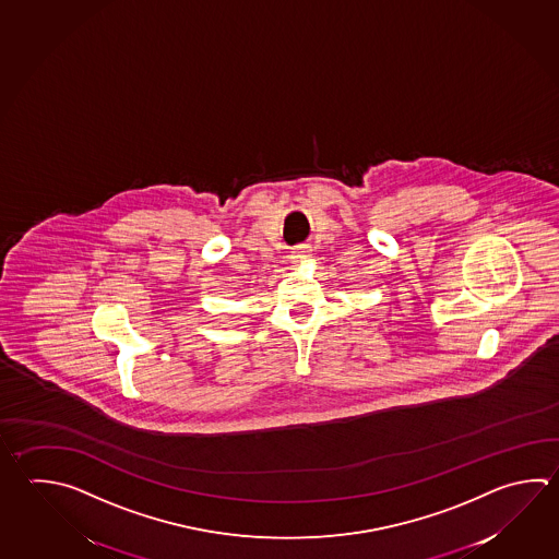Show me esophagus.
I'll list each match as a JSON object with an SVG mask.
<instances>
[{
	"mask_svg": "<svg viewBox=\"0 0 559 559\" xmlns=\"http://www.w3.org/2000/svg\"><path fill=\"white\" fill-rule=\"evenodd\" d=\"M306 257H308V251H306L305 247H298L295 254H293V263H302Z\"/></svg>",
	"mask_w": 559,
	"mask_h": 559,
	"instance_id": "1",
	"label": "esophagus"
}]
</instances>
